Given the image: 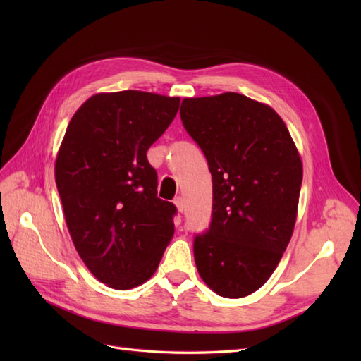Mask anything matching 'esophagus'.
<instances>
[{"mask_svg":"<svg viewBox=\"0 0 361 361\" xmlns=\"http://www.w3.org/2000/svg\"><path fill=\"white\" fill-rule=\"evenodd\" d=\"M174 204H176L179 212H183V211H185V202H183V199L180 197V195H178V197L174 199Z\"/></svg>","mask_w":361,"mask_h":361,"instance_id":"1","label":"esophagus"}]
</instances>
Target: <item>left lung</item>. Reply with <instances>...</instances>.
<instances>
[{
    "instance_id": "left-lung-1",
    "label": "left lung",
    "mask_w": 361,
    "mask_h": 361,
    "mask_svg": "<svg viewBox=\"0 0 361 361\" xmlns=\"http://www.w3.org/2000/svg\"><path fill=\"white\" fill-rule=\"evenodd\" d=\"M180 120L212 174V218L194 236L199 274L224 298L267 283L297 220L302 164L280 116L239 93L187 97Z\"/></svg>"
}]
</instances>
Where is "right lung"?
<instances>
[{"mask_svg": "<svg viewBox=\"0 0 361 361\" xmlns=\"http://www.w3.org/2000/svg\"><path fill=\"white\" fill-rule=\"evenodd\" d=\"M179 97L99 93L71 120L56 183L73 245L92 274L126 290L149 280L174 233L178 209L157 195L146 152L166 133Z\"/></svg>", "mask_w": 361, "mask_h": 361, "instance_id": "right-lung-1", "label": "right lung"}]
</instances>
